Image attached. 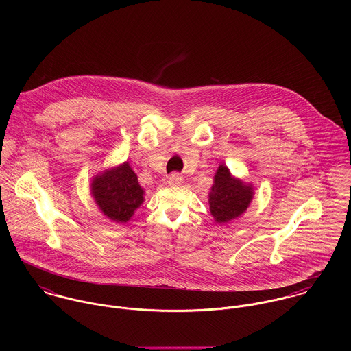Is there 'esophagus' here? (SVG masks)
Segmentation results:
<instances>
[{"label":"esophagus","mask_w":351,"mask_h":351,"mask_svg":"<svg viewBox=\"0 0 351 351\" xmlns=\"http://www.w3.org/2000/svg\"><path fill=\"white\" fill-rule=\"evenodd\" d=\"M182 182H184V178L178 173H174V174L169 176V178H167V184L170 186H180V185H182Z\"/></svg>","instance_id":"esophagus-1"}]
</instances>
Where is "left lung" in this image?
Masks as SVG:
<instances>
[{"instance_id":"1","label":"left lung","mask_w":351,"mask_h":351,"mask_svg":"<svg viewBox=\"0 0 351 351\" xmlns=\"http://www.w3.org/2000/svg\"><path fill=\"white\" fill-rule=\"evenodd\" d=\"M208 197L215 223L226 224L247 210L254 199V186L232 176L230 169L221 163L215 173Z\"/></svg>"}]
</instances>
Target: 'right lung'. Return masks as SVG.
<instances>
[{"mask_svg":"<svg viewBox=\"0 0 351 351\" xmlns=\"http://www.w3.org/2000/svg\"><path fill=\"white\" fill-rule=\"evenodd\" d=\"M145 193L128 162L105 169L90 182V195L101 213L117 224L132 219L145 201Z\"/></svg>","mask_w":351,"mask_h":351,"instance_id":"obj_1","label":"right lung"}]
</instances>
